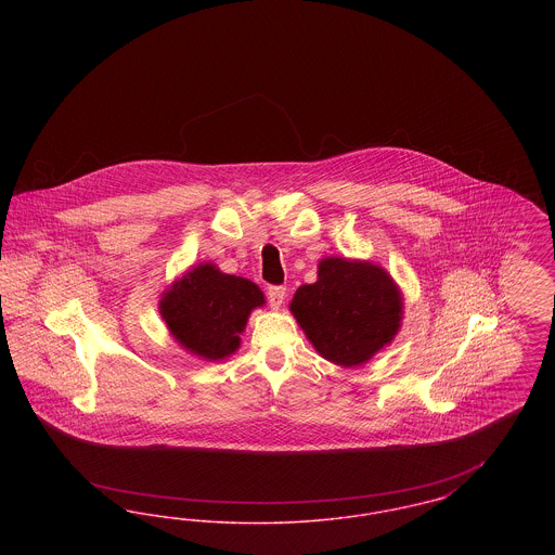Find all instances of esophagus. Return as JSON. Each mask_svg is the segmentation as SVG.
Segmentation results:
<instances>
[{"label": "esophagus", "mask_w": 555, "mask_h": 555, "mask_svg": "<svg viewBox=\"0 0 555 555\" xmlns=\"http://www.w3.org/2000/svg\"><path fill=\"white\" fill-rule=\"evenodd\" d=\"M287 289L285 287H268V304L272 310H281L283 301H285Z\"/></svg>", "instance_id": "obj_1"}]
</instances>
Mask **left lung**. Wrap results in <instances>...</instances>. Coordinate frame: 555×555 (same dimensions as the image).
Masks as SVG:
<instances>
[{"instance_id":"1","label":"left lung","mask_w":555,"mask_h":555,"mask_svg":"<svg viewBox=\"0 0 555 555\" xmlns=\"http://www.w3.org/2000/svg\"><path fill=\"white\" fill-rule=\"evenodd\" d=\"M289 310L324 360L356 369L396 339L403 295L383 266L328 256L318 262L317 283L295 291Z\"/></svg>"}]
</instances>
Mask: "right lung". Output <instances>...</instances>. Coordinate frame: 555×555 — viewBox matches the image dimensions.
Instances as JSON below:
<instances>
[{
    "mask_svg": "<svg viewBox=\"0 0 555 555\" xmlns=\"http://www.w3.org/2000/svg\"><path fill=\"white\" fill-rule=\"evenodd\" d=\"M264 304V293L249 279L202 262L172 281L159 297L158 310L185 351L220 362L237 351L249 314Z\"/></svg>",
    "mask_w": 555,
    "mask_h": 555,
    "instance_id": "1",
    "label": "right lung"
}]
</instances>
